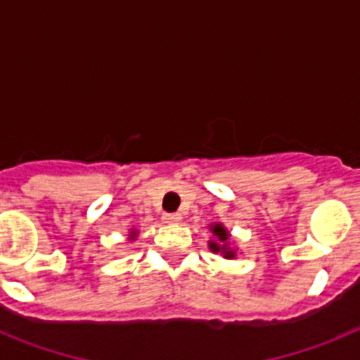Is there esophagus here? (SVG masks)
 I'll use <instances>...</instances> for the list:
<instances>
[{
    "label": "esophagus",
    "mask_w": 360,
    "mask_h": 360,
    "mask_svg": "<svg viewBox=\"0 0 360 360\" xmlns=\"http://www.w3.org/2000/svg\"><path fill=\"white\" fill-rule=\"evenodd\" d=\"M162 219H164V224H180L182 221V216L178 214V212H165L164 216H162Z\"/></svg>",
    "instance_id": "34e87169"
}]
</instances>
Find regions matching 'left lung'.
<instances>
[{
  "label": "left lung",
  "mask_w": 360,
  "mask_h": 360,
  "mask_svg": "<svg viewBox=\"0 0 360 360\" xmlns=\"http://www.w3.org/2000/svg\"><path fill=\"white\" fill-rule=\"evenodd\" d=\"M209 231L212 234L211 240L207 241L209 250L214 254H221L225 259H234L238 256V249L234 247V241L231 240V232L227 231V227L219 221H214L209 225Z\"/></svg>",
  "instance_id": "left-lung-1"
}]
</instances>
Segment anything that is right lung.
Instances as JSON below:
<instances>
[{
	"instance_id": "right-lung-1",
	"label": "right lung",
	"mask_w": 360,
	"mask_h": 360,
	"mask_svg": "<svg viewBox=\"0 0 360 360\" xmlns=\"http://www.w3.org/2000/svg\"><path fill=\"white\" fill-rule=\"evenodd\" d=\"M139 238V231L135 229H129V234H128V241H135Z\"/></svg>"
}]
</instances>
